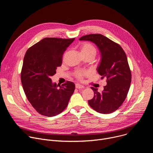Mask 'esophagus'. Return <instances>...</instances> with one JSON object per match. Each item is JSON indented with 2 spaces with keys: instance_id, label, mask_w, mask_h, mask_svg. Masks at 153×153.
Masks as SVG:
<instances>
[{
  "instance_id": "esophagus-1",
  "label": "esophagus",
  "mask_w": 153,
  "mask_h": 153,
  "mask_svg": "<svg viewBox=\"0 0 153 153\" xmlns=\"http://www.w3.org/2000/svg\"><path fill=\"white\" fill-rule=\"evenodd\" d=\"M83 88H84V87L82 85H81L80 84H76V88H77V89H82Z\"/></svg>"
}]
</instances>
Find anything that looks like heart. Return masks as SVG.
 Here are the masks:
<instances>
[{"instance_id": "obj_1", "label": "heart", "mask_w": 153, "mask_h": 153, "mask_svg": "<svg viewBox=\"0 0 153 153\" xmlns=\"http://www.w3.org/2000/svg\"><path fill=\"white\" fill-rule=\"evenodd\" d=\"M80 51L81 53L93 54L94 55H96V50L94 47L89 43H83L80 47ZM87 74H88V73L86 71H77L76 73L75 76L77 79H81L83 76H85Z\"/></svg>"}]
</instances>
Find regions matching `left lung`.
I'll use <instances>...</instances> for the list:
<instances>
[{
  "instance_id": "left-lung-1",
  "label": "left lung",
  "mask_w": 153,
  "mask_h": 153,
  "mask_svg": "<svg viewBox=\"0 0 153 153\" xmlns=\"http://www.w3.org/2000/svg\"><path fill=\"white\" fill-rule=\"evenodd\" d=\"M79 40L90 41L97 46L100 54L97 71L101 79L106 78L107 84L102 92L91 87L94 94L88 104L99 113H111L124 102L131 82L126 55L119 44L100 34L86 35Z\"/></svg>"
}]
</instances>
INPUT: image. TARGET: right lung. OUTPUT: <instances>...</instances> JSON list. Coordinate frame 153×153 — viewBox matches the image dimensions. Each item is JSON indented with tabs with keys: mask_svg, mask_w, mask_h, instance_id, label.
<instances>
[{
	"mask_svg": "<svg viewBox=\"0 0 153 153\" xmlns=\"http://www.w3.org/2000/svg\"><path fill=\"white\" fill-rule=\"evenodd\" d=\"M75 39L47 37L27 51L21 72V82L25 95L41 115L53 117L67 106L75 90V84L68 81L60 86L51 77L61 66L63 52Z\"/></svg>",
	"mask_w": 153,
	"mask_h": 153,
	"instance_id": "right-lung-1",
	"label": "right lung"
}]
</instances>
